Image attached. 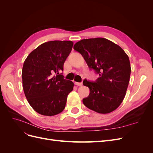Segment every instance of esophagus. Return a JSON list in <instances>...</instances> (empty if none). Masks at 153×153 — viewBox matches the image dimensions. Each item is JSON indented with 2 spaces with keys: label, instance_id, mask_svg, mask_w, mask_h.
Segmentation results:
<instances>
[{
  "label": "esophagus",
  "instance_id": "esophagus-1",
  "mask_svg": "<svg viewBox=\"0 0 153 153\" xmlns=\"http://www.w3.org/2000/svg\"><path fill=\"white\" fill-rule=\"evenodd\" d=\"M75 84L76 85H77V86H82L83 84H82V82H75Z\"/></svg>",
  "mask_w": 153,
  "mask_h": 153
}]
</instances>
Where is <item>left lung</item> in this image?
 <instances>
[{"instance_id": "8db88e82", "label": "left lung", "mask_w": 153, "mask_h": 153, "mask_svg": "<svg viewBox=\"0 0 153 153\" xmlns=\"http://www.w3.org/2000/svg\"><path fill=\"white\" fill-rule=\"evenodd\" d=\"M73 48L94 69L99 78L95 82L84 80L90 93L83 99L88 108L100 114H108L118 108L126 95L131 66L128 55L119 45L103 38L79 41Z\"/></svg>"}]
</instances>
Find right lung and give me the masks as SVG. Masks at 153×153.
<instances>
[{"mask_svg": "<svg viewBox=\"0 0 153 153\" xmlns=\"http://www.w3.org/2000/svg\"><path fill=\"white\" fill-rule=\"evenodd\" d=\"M71 41H51L39 45L27 56L22 68L23 89L36 112L53 116L62 112L73 82L64 78V63L70 53Z\"/></svg>", "mask_w": 153, "mask_h": 153, "instance_id": "add662e5", "label": "right lung"}]
</instances>
